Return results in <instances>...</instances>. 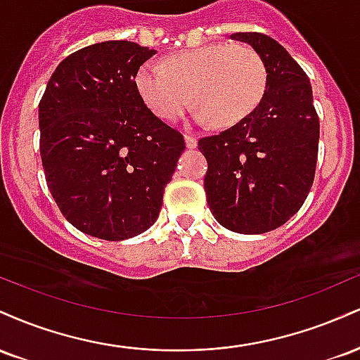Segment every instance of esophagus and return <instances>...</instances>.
<instances>
[{"label":"esophagus","mask_w":360,"mask_h":360,"mask_svg":"<svg viewBox=\"0 0 360 360\" xmlns=\"http://www.w3.org/2000/svg\"><path fill=\"white\" fill-rule=\"evenodd\" d=\"M184 142L188 148H196L198 146V139L194 135H184Z\"/></svg>","instance_id":"1"}]
</instances>
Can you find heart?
<instances>
[{"mask_svg": "<svg viewBox=\"0 0 360 360\" xmlns=\"http://www.w3.org/2000/svg\"><path fill=\"white\" fill-rule=\"evenodd\" d=\"M266 88V62L243 44L201 45L169 56L164 68L146 62L135 72L139 96L166 122L179 118L194 100L196 122L235 125L257 108Z\"/></svg>", "mask_w": 360, "mask_h": 360, "instance_id": "1", "label": "heart"}]
</instances>
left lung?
Wrapping results in <instances>:
<instances>
[{"instance_id": "obj_1", "label": "left lung", "mask_w": 360, "mask_h": 360, "mask_svg": "<svg viewBox=\"0 0 360 360\" xmlns=\"http://www.w3.org/2000/svg\"><path fill=\"white\" fill-rule=\"evenodd\" d=\"M267 69L262 101L247 118L198 142L206 157L205 191L225 229L257 235L284 225L315 179L320 122L307 72L269 35L238 32Z\"/></svg>"}]
</instances>
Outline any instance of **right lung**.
Segmentation results:
<instances>
[{
  "mask_svg": "<svg viewBox=\"0 0 360 360\" xmlns=\"http://www.w3.org/2000/svg\"><path fill=\"white\" fill-rule=\"evenodd\" d=\"M155 51L108 40L56 68L39 105L40 157L65 220L103 240L146 232L184 150L179 131L147 108L135 72Z\"/></svg>",
  "mask_w": 360,
  "mask_h": 360,
  "instance_id": "obj_1",
  "label": "right lung"
}]
</instances>
